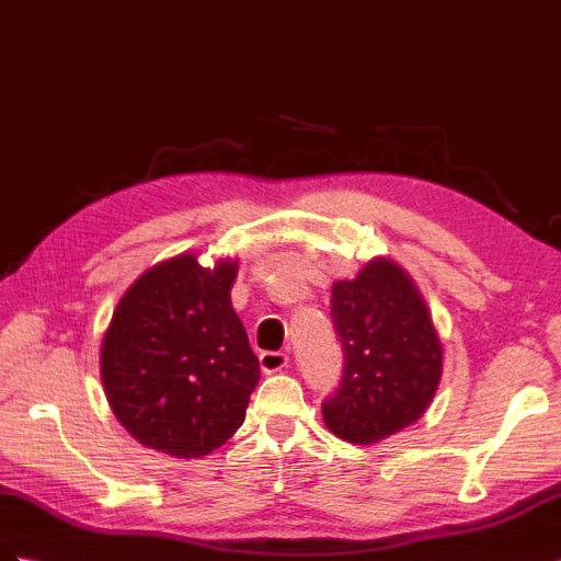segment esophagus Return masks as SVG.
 Masks as SVG:
<instances>
[{
	"mask_svg": "<svg viewBox=\"0 0 561 561\" xmlns=\"http://www.w3.org/2000/svg\"><path fill=\"white\" fill-rule=\"evenodd\" d=\"M259 366H262L264 374L283 371V368L288 366V354H285V352H262V357H259Z\"/></svg>",
	"mask_w": 561,
	"mask_h": 561,
	"instance_id": "obj_1",
	"label": "esophagus"
}]
</instances>
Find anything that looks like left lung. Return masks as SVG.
<instances>
[{"label": "left lung", "mask_w": 561, "mask_h": 561, "mask_svg": "<svg viewBox=\"0 0 561 561\" xmlns=\"http://www.w3.org/2000/svg\"><path fill=\"white\" fill-rule=\"evenodd\" d=\"M331 313L345 371L321 404L328 431L374 445L412 426L443 376V343L414 278L392 259L374 256L352 280L333 283Z\"/></svg>", "instance_id": "1"}]
</instances>
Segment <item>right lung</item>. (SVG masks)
I'll return each mask as SVG.
<instances>
[{"mask_svg": "<svg viewBox=\"0 0 561 561\" xmlns=\"http://www.w3.org/2000/svg\"><path fill=\"white\" fill-rule=\"evenodd\" d=\"M238 259L202 266L183 252L123 293L102 337L114 416L140 445L175 459L221 447L244 421L259 359L230 305Z\"/></svg>", "mask_w": 561, "mask_h": 561, "instance_id": "obj_1", "label": "right lung"}]
</instances>
